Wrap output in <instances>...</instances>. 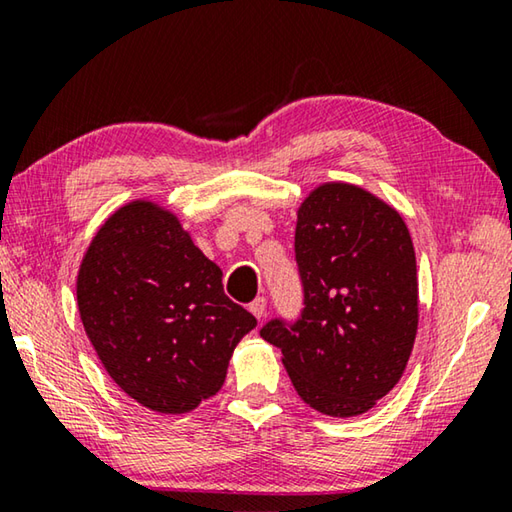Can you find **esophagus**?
<instances>
[{
    "instance_id": "obj_1",
    "label": "esophagus",
    "mask_w": 512,
    "mask_h": 512,
    "mask_svg": "<svg viewBox=\"0 0 512 512\" xmlns=\"http://www.w3.org/2000/svg\"><path fill=\"white\" fill-rule=\"evenodd\" d=\"M250 314H253L257 320H262L264 314H266V298H255L253 302H250Z\"/></svg>"
}]
</instances>
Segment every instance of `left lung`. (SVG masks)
I'll use <instances>...</instances> for the list:
<instances>
[{
	"mask_svg": "<svg viewBox=\"0 0 512 512\" xmlns=\"http://www.w3.org/2000/svg\"><path fill=\"white\" fill-rule=\"evenodd\" d=\"M305 309L262 339L302 402L332 418L370 411L400 381L418 332V271L404 219L363 187L323 183L298 207Z\"/></svg>",
	"mask_w": 512,
	"mask_h": 512,
	"instance_id": "1",
	"label": "left lung"
}]
</instances>
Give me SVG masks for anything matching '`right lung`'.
Returning <instances> with one entry per match:
<instances>
[{"mask_svg": "<svg viewBox=\"0 0 512 512\" xmlns=\"http://www.w3.org/2000/svg\"><path fill=\"white\" fill-rule=\"evenodd\" d=\"M221 268L167 207L112 212L76 277L81 323L112 381L158 413L194 411L221 391L255 316L223 293Z\"/></svg>", "mask_w": 512, "mask_h": 512, "instance_id": "1", "label": "right lung"}]
</instances>
